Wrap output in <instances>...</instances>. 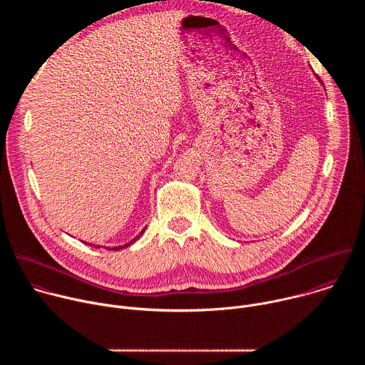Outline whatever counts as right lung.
Listing matches in <instances>:
<instances>
[{
	"mask_svg": "<svg viewBox=\"0 0 365 365\" xmlns=\"http://www.w3.org/2000/svg\"><path fill=\"white\" fill-rule=\"evenodd\" d=\"M144 231H145V227L141 230V232L135 237V238H133L130 242H127V244H124V245H117V247H106V245H103V248H107V250H114V251H117V250H123V248H127V247H130L131 244H134L143 234H144ZM83 244H86V245H91V247H96V248H101V245H93V244H91V242H86V241H83Z\"/></svg>",
	"mask_w": 365,
	"mask_h": 365,
	"instance_id": "right-lung-1",
	"label": "right lung"
}]
</instances>
